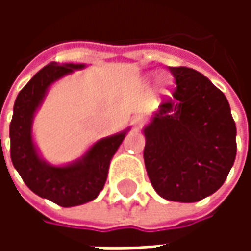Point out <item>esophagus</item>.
<instances>
[{
  "label": "esophagus",
  "mask_w": 251,
  "mask_h": 251,
  "mask_svg": "<svg viewBox=\"0 0 251 251\" xmlns=\"http://www.w3.org/2000/svg\"><path fill=\"white\" fill-rule=\"evenodd\" d=\"M131 124L134 126V129H140V127H142V125L145 124V118H144L142 115H134V117L131 118Z\"/></svg>",
  "instance_id": "obj_1"
}]
</instances>
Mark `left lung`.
<instances>
[{
    "mask_svg": "<svg viewBox=\"0 0 251 251\" xmlns=\"http://www.w3.org/2000/svg\"><path fill=\"white\" fill-rule=\"evenodd\" d=\"M169 71L176 87L144 129V160L161 198L194 203L225 183L237 156V127L225 94L203 74Z\"/></svg>",
    "mask_w": 251,
    "mask_h": 251,
    "instance_id": "8db88e82",
    "label": "left lung"
}]
</instances>
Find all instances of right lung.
<instances>
[{
	"instance_id": "add662e5",
	"label": "right lung",
	"mask_w": 251,
	"mask_h": 251,
	"mask_svg": "<svg viewBox=\"0 0 251 251\" xmlns=\"http://www.w3.org/2000/svg\"><path fill=\"white\" fill-rule=\"evenodd\" d=\"M83 67L52 62L41 68L17 95L9 127L10 158L21 179L36 195L62 207L84 204L98 196L107 179L110 161L127 131L99 140L82 158L70 165L53 167L39 156L32 140L36 110L52 83Z\"/></svg>"
}]
</instances>
